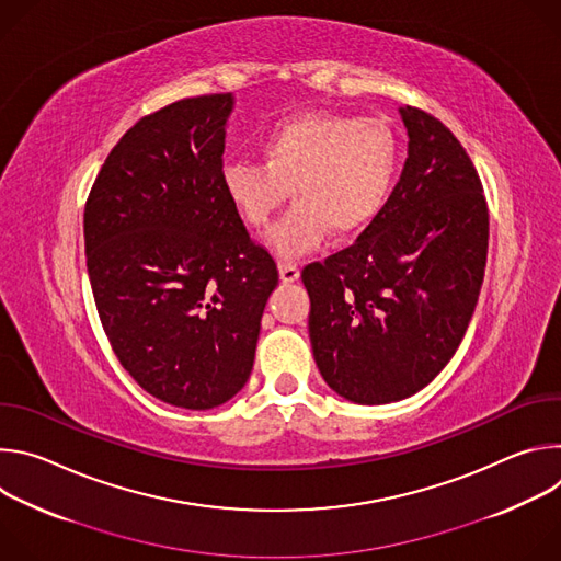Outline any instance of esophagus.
<instances>
[{"label":"esophagus","mask_w":561,"mask_h":561,"mask_svg":"<svg viewBox=\"0 0 561 561\" xmlns=\"http://www.w3.org/2000/svg\"><path fill=\"white\" fill-rule=\"evenodd\" d=\"M299 277V266L293 262H279V279L284 284H293Z\"/></svg>","instance_id":"esophagus-1"}]
</instances>
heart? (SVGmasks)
Returning <instances> with one entry per match:
<instances>
[{"label": "heart", "mask_w": 561, "mask_h": 561, "mask_svg": "<svg viewBox=\"0 0 561 561\" xmlns=\"http://www.w3.org/2000/svg\"><path fill=\"white\" fill-rule=\"evenodd\" d=\"M262 159L221 169V186L247 226L264 228L290 197L266 244L279 257L317 249L333 232L346 237L383 208L399 167L392 128L375 117L304 113L275 124L262 139Z\"/></svg>", "instance_id": "1"}]
</instances>
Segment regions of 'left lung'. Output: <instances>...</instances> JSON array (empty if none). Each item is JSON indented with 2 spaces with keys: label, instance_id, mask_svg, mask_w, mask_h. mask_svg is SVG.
Instances as JSON below:
<instances>
[{
  "label": "left lung",
  "instance_id": "8db88e82",
  "mask_svg": "<svg viewBox=\"0 0 561 561\" xmlns=\"http://www.w3.org/2000/svg\"><path fill=\"white\" fill-rule=\"evenodd\" d=\"M409 133L402 178L357 242L308 264V335L324 381L379 407L428 386L450 362L484 282L489 206L457 137L399 108Z\"/></svg>",
  "mask_w": 561,
  "mask_h": 561
}]
</instances>
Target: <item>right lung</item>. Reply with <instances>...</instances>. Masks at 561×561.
<instances>
[{
  "label": "right lung",
  "mask_w": 561,
  "mask_h": 561,
  "mask_svg": "<svg viewBox=\"0 0 561 561\" xmlns=\"http://www.w3.org/2000/svg\"><path fill=\"white\" fill-rule=\"evenodd\" d=\"M232 106L219 93L141 117L106 157L84 210L91 288L119 364L188 411L244 388L279 282L221 186Z\"/></svg>",
  "instance_id": "1"
}]
</instances>
